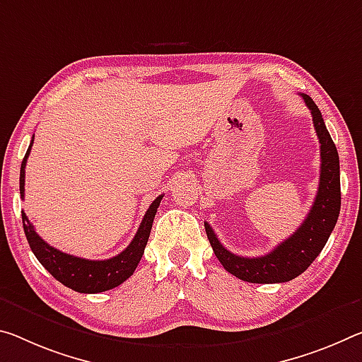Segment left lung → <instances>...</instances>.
Here are the masks:
<instances>
[{"label":"left lung","instance_id":"8db88e82","mask_svg":"<svg viewBox=\"0 0 362 362\" xmlns=\"http://www.w3.org/2000/svg\"><path fill=\"white\" fill-rule=\"evenodd\" d=\"M301 96L313 114L314 129L320 143L319 188L305 222L290 238L275 246L271 253L259 257H243L230 253L219 242L209 223L204 222L206 235L217 259L227 272L245 282L282 284L290 282L291 279L305 272L322 251L340 214V159L337 146L311 96L305 93H301Z\"/></svg>","mask_w":362,"mask_h":362}]
</instances>
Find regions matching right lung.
I'll return each mask as SVG.
<instances>
[{
  "label": "right lung",
  "instance_id": "obj_1",
  "mask_svg": "<svg viewBox=\"0 0 362 362\" xmlns=\"http://www.w3.org/2000/svg\"><path fill=\"white\" fill-rule=\"evenodd\" d=\"M32 145L33 136L30 146H28L25 153V158L21 164V198H24L25 164ZM160 199H163V194H159L150 204L146 214L143 216L139 230H136L134 240H132L127 248L117 256L105 261L83 259V257L62 253V251L49 246L35 232L25 212H22V226H24L27 242L30 245L33 255H35L40 264L53 275L57 282L66 285L67 288H72L74 291H78V293H101V291L116 288V286L125 282L135 272L143 253H145V246L148 243V238H150L153 221L154 216H156Z\"/></svg>",
  "mask_w": 362,
  "mask_h": 362
}]
</instances>
